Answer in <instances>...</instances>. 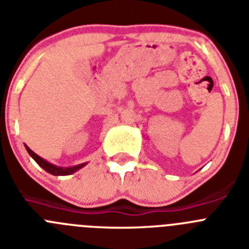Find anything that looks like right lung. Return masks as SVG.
Masks as SVG:
<instances>
[{
  "label": "right lung",
  "mask_w": 249,
  "mask_h": 249,
  "mask_svg": "<svg viewBox=\"0 0 249 249\" xmlns=\"http://www.w3.org/2000/svg\"><path fill=\"white\" fill-rule=\"evenodd\" d=\"M26 149H27L28 155L31 156V157L34 158L35 160L37 162V164H38L39 167H42L43 169H45L46 172L51 173V175L53 176H68V175H72V173L77 172L78 169H81L82 167H85L86 164H87V162L86 163H81V164H77V166H73V167H58V166H54V164L50 163V162H47L46 160H43L42 157H39L38 155H36L34 151L31 148H28L27 146H25Z\"/></svg>",
  "instance_id": "right-lung-1"
}]
</instances>
